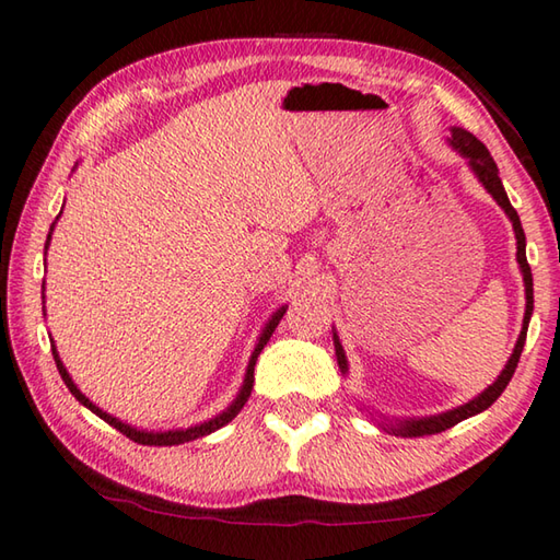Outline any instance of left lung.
Listing matches in <instances>:
<instances>
[{"label":"left lung","instance_id":"obj_1","mask_svg":"<svg viewBox=\"0 0 560 560\" xmlns=\"http://www.w3.org/2000/svg\"><path fill=\"white\" fill-rule=\"evenodd\" d=\"M451 144L460 151V154L470 161V166L475 171V176L482 180V186L487 188V192H492V198L500 202L504 208L506 215H510L512 225H514V235H516V261H520L522 273H524V287H526V313H524V325H522V332H520V340H516V348L512 352L510 362H506V368L502 370L500 377L492 386H487V389L477 396V399L467 401L465 406H457L453 411H445L441 416H429V419H411V421H401L392 425V433L396 435H404V439H423V435H433V433H441V431H448L453 429L455 423H460L465 419H470V416L480 413L485 409H490V406L500 399L502 392L506 389V384L512 382V374L516 370V364H520L522 358V350H524V342H526V330H528V318H532V311H534V281H532V267H528L526 261V237H524V230H522V222L520 215H516V210L512 208L510 198H506V190L500 180V174H497V164L494 159L490 156V151L482 144L480 139L472 137L470 131H465L460 127H453V139ZM335 338V354H338V364L340 370L345 372L348 370V360H345V352H342V345L338 340V335H332Z\"/></svg>","mask_w":560,"mask_h":560}]
</instances>
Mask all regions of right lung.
I'll use <instances>...</instances> for the list:
<instances>
[{
    "instance_id": "right-lung-1",
    "label": "right lung",
    "mask_w": 560,
    "mask_h": 560,
    "mask_svg": "<svg viewBox=\"0 0 560 560\" xmlns=\"http://www.w3.org/2000/svg\"><path fill=\"white\" fill-rule=\"evenodd\" d=\"M54 230V228H50ZM48 240H50V235H48ZM48 240H46V247H48ZM283 313H287V308H281V311H277L271 315V320L267 323V328H264V332H261V338H259V342H257V348H254V352H252V360H249V368H247V374H245V384H242V389H240V394H237V399L232 401V406L228 411H222L220 416H215V419H210V421H206V423H200V425H190V429H186V431H164V433H154V431H137V429H131V425H127V423H121L119 419H115V416H109V413H105L103 409H100V406H95L93 401L88 399V396L78 389V386L73 384V380H70V374L66 372V368H63V362H60V358H58V352H56V348L54 345H50V350H54V360H56V368H58V372H60V377H63V382H66V386L70 389V394L75 396V399L83 404V406H88L90 411L93 413H97L100 419L103 421H107L112 429H117L119 433H125L129 441H135V443H141V445H178V443H188V441H196V439H202V435H208V433H212V431H218V429H222V425L225 423H230L232 419H235V416L242 411V406L247 404V399H249V394H252V386H254V364H257V358H259V352L264 350V345L269 342V338H271V332L277 330V325H279V320L283 318Z\"/></svg>"
}]
</instances>
